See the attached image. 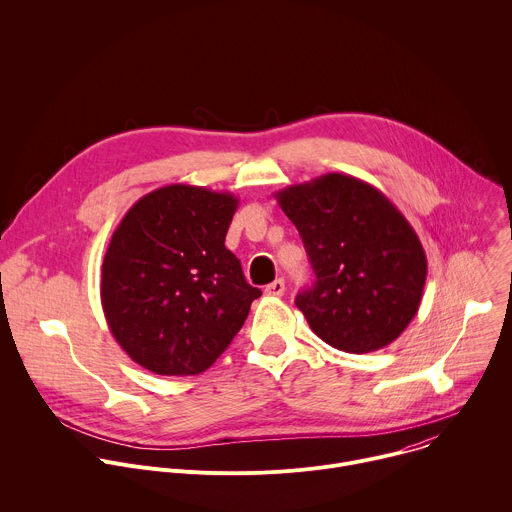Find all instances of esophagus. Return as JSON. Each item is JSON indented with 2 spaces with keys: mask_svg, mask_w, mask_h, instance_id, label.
<instances>
[{
  "mask_svg": "<svg viewBox=\"0 0 512 512\" xmlns=\"http://www.w3.org/2000/svg\"><path fill=\"white\" fill-rule=\"evenodd\" d=\"M285 293V281L283 279H275L273 283H269L265 287V295L269 297H281Z\"/></svg>",
  "mask_w": 512,
  "mask_h": 512,
  "instance_id": "esophagus-1",
  "label": "esophagus"
}]
</instances>
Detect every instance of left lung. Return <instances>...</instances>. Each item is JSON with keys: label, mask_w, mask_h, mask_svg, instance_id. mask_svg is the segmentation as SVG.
<instances>
[{"label": "left lung", "mask_w": 512, "mask_h": 512, "mask_svg": "<svg viewBox=\"0 0 512 512\" xmlns=\"http://www.w3.org/2000/svg\"><path fill=\"white\" fill-rule=\"evenodd\" d=\"M275 199L317 277L295 297L313 333L348 354L376 352L398 339L418 313L428 263L392 201L342 173L291 185Z\"/></svg>", "instance_id": "8db88e82"}]
</instances>
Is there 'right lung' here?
Instances as JSON below:
<instances>
[{
	"instance_id": "1",
	"label": "right lung",
	"mask_w": 512,
	"mask_h": 512,
	"mask_svg": "<svg viewBox=\"0 0 512 512\" xmlns=\"http://www.w3.org/2000/svg\"><path fill=\"white\" fill-rule=\"evenodd\" d=\"M239 199L166 185L138 199L112 233L100 299L118 346L158 376H195L243 327L253 299L225 247Z\"/></svg>"
}]
</instances>
